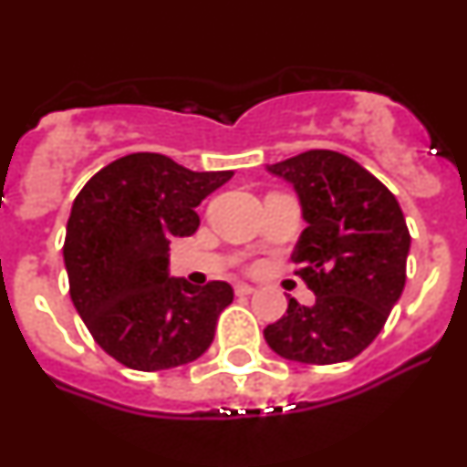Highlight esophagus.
Listing matches in <instances>:
<instances>
[{"mask_svg":"<svg viewBox=\"0 0 467 467\" xmlns=\"http://www.w3.org/2000/svg\"><path fill=\"white\" fill-rule=\"evenodd\" d=\"M253 292H254L253 285H245V283H238V285H236V295H238V296L253 295Z\"/></svg>","mask_w":467,"mask_h":467,"instance_id":"34e87169","label":"esophagus"}]
</instances>
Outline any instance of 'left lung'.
Returning a JSON list of instances; mask_svg holds the SVG:
<instances>
[{
	"label": "left lung",
	"mask_w": 467,
	"mask_h": 467,
	"mask_svg": "<svg viewBox=\"0 0 467 467\" xmlns=\"http://www.w3.org/2000/svg\"><path fill=\"white\" fill-rule=\"evenodd\" d=\"M266 171L287 180L299 196L306 229L292 262L301 264L295 274L316 304L290 299L264 339L285 360H353L377 339L404 290L411 236L398 198L339 151H304Z\"/></svg>",
	"instance_id": "left-lung-1"
}]
</instances>
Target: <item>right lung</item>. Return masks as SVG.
I'll list each match as a JSON object with an SVG mask.
<instances>
[{
    "mask_svg": "<svg viewBox=\"0 0 467 467\" xmlns=\"http://www.w3.org/2000/svg\"><path fill=\"white\" fill-rule=\"evenodd\" d=\"M231 177L140 151L111 161L74 198L63 247L69 296L107 356L159 372L210 348L234 290L224 280L198 287L171 278L168 250L198 229L201 201Z\"/></svg>",
    "mask_w": 467,
    "mask_h": 467,
    "instance_id": "add662e5",
    "label": "right lung"
}]
</instances>
